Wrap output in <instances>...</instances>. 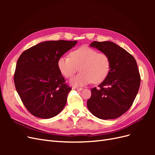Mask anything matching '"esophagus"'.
<instances>
[{
  "label": "esophagus",
  "instance_id": "obj_1",
  "mask_svg": "<svg viewBox=\"0 0 155 155\" xmlns=\"http://www.w3.org/2000/svg\"><path fill=\"white\" fill-rule=\"evenodd\" d=\"M73 90H76V91H81L83 90V88L81 87H72Z\"/></svg>",
  "mask_w": 155,
  "mask_h": 155
}]
</instances>
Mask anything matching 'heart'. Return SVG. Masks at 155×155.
<instances>
[{"mask_svg": "<svg viewBox=\"0 0 155 155\" xmlns=\"http://www.w3.org/2000/svg\"><path fill=\"white\" fill-rule=\"evenodd\" d=\"M69 56L59 58L58 67L67 78H71L79 70L81 72L70 83L74 86H83L92 82L99 84L107 78L110 70L109 56L87 46H82L70 52Z\"/></svg>", "mask_w": 155, "mask_h": 155, "instance_id": "obj_1", "label": "heart"}]
</instances>
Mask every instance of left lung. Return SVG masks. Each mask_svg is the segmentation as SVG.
Returning <instances> with one entry per match:
<instances>
[{
  "mask_svg": "<svg viewBox=\"0 0 155 155\" xmlns=\"http://www.w3.org/2000/svg\"><path fill=\"white\" fill-rule=\"evenodd\" d=\"M109 56L111 66L105 80L91 89L87 107L102 120L115 119L132 106L140 85L137 63L132 55L110 41H94L90 45Z\"/></svg>",
  "mask_w": 155,
  "mask_h": 155,
  "instance_id": "8db88e82",
  "label": "left lung"
}]
</instances>
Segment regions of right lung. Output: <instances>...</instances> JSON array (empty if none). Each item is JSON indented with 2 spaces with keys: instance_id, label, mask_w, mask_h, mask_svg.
Returning a JSON list of instances; mask_svg holds the SVG:
<instances>
[{
  "instance_id": "1",
  "label": "right lung",
  "mask_w": 155,
  "mask_h": 155,
  "mask_svg": "<svg viewBox=\"0 0 155 155\" xmlns=\"http://www.w3.org/2000/svg\"><path fill=\"white\" fill-rule=\"evenodd\" d=\"M76 43L77 41L64 40L42 42L18 58L14 83L23 104L32 115L48 119L63 109L72 88L65 83L58 61Z\"/></svg>"
}]
</instances>
